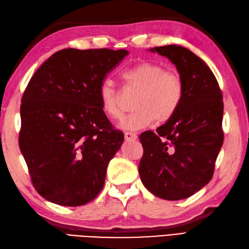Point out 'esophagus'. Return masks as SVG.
I'll return each mask as SVG.
<instances>
[{"instance_id":"obj_1","label":"esophagus","mask_w":249,"mask_h":249,"mask_svg":"<svg viewBox=\"0 0 249 249\" xmlns=\"http://www.w3.org/2000/svg\"><path fill=\"white\" fill-rule=\"evenodd\" d=\"M124 138H125V140H135V139H137V135L135 133L126 132V133H124Z\"/></svg>"}]
</instances>
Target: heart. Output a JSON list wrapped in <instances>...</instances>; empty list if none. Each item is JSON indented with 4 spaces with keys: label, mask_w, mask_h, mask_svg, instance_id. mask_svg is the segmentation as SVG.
Returning a JSON list of instances; mask_svg holds the SVG:
<instances>
[{
    "label": "heart",
    "mask_w": 249,
    "mask_h": 249,
    "mask_svg": "<svg viewBox=\"0 0 249 249\" xmlns=\"http://www.w3.org/2000/svg\"><path fill=\"white\" fill-rule=\"evenodd\" d=\"M124 89L136 92L133 100L135 109L125 117L123 127L136 131L156 120L165 124L176 115L184 96L183 80L179 74L165 70L154 62H141L123 73ZM100 107L107 116L122 119L124 104L122 90L116 88L112 79L107 78L99 87Z\"/></svg>",
    "instance_id": "1"
}]
</instances>
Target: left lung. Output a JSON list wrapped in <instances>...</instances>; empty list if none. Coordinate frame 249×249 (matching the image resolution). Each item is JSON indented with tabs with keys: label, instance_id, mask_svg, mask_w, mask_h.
<instances>
[{
	"label": "left lung",
	"instance_id": "left-lung-1",
	"mask_svg": "<svg viewBox=\"0 0 249 249\" xmlns=\"http://www.w3.org/2000/svg\"><path fill=\"white\" fill-rule=\"evenodd\" d=\"M169 58L183 80L184 96L178 112L156 132L139 140L143 155L139 176L145 189L164 200L189 198L213 178L223 144V96L213 73L202 59L182 46L155 47Z\"/></svg>",
	"mask_w": 249,
	"mask_h": 249
}]
</instances>
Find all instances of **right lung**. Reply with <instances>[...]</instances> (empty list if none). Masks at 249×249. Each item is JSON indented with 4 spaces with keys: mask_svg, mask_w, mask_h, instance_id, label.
I'll return each mask as SVG.
<instances>
[{
    "mask_svg": "<svg viewBox=\"0 0 249 249\" xmlns=\"http://www.w3.org/2000/svg\"><path fill=\"white\" fill-rule=\"evenodd\" d=\"M127 54L124 49H63L27 85L18 144L33 186L50 202L80 206L103 190L124 135L103 112L98 91Z\"/></svg>",
    "mask_w": 249,
    "mask_h": 249,
    "instance_id": "1",
    "label": "right lung"
}]
</instances>
